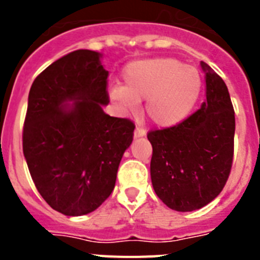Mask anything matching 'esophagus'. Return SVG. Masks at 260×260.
<instances>
[{
	"label": "esophagus",
	"mask_w": 260,
	"mask_h": 260,
	"mask_svg": "<svg viewBox=\"0 0 260 260\" xmlns=\"http://www.w3.org/2000/svg\"><path fill=\"white\" fill-rule=\"evenodd\" d=\"M144 135H146V132H144L143 128H135V132H134V138L135 139H137V138H142V137H144Z\"/></svg>",
	"instance_id": "1"
}]
</instances>
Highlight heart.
Listing matches in <instances>:
<instances>
[{"instance_id":"b5f03b06","label":"heart","mask_w":260,"mask_h":260,"mask_svg":"<svg viewBox=\"0 0 260 260\" xmlns=\"http://www.w3.org/2000/svg\"><path fill=\"white\" fill-rule=\"evenodd\" d=\"M122 79L123 86L109 89L110 100L125 113H133L138 103L146 100L144 113L158 127H173L185 121L198 102L203 83L198 69L171 57L132 62Z\"/></svg>"}]
</instances>
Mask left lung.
<instances>
[{"label": "left lung", "mask_w": 260, "mask_h": 260, "mask_svg": "<svg viewBox=\"0 0 260 260\" xmlns=\"http://www.w3.org/2000/svg\"><path fill=\"white\" fill-rule=\"evenodd\" d=\"M206 100L183 122L148 133L156 195L178 212L199 210L221 192L231 173L236 119L224 80L201 62Z\"/></svg>", "instance_id": "8db88e82"}]
</instances>
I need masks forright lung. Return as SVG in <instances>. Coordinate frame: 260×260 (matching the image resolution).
Wrapping results in <instances>:
<instances>
[{"label": "right lung", "mask_w": 260, "mask_h": 260, "mask_svg": "<svg viewBox=\"0 0 260 260\" xmlns=\"http://www.w3.org/2000/svg\"><path fill=\"white\" fill-rule=\"evenodd\" d=\"M103 54L78 49L48 66L32 83L23 155L36 189L66 216L92 212L116 185L134 123L110 117Z\"/></svg>", "instance_id": "right-lung-1"}]
</instances>
